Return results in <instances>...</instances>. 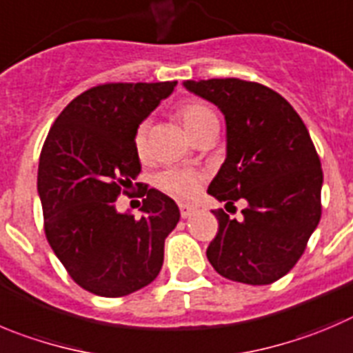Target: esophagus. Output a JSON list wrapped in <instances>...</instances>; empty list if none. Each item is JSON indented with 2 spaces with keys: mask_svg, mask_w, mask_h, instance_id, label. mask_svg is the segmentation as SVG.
Instances as JSON below:
<instances>
[{
  "mask_svg": "<svg viewBox=\"0 0 353 353\" xmlns=\"http://www.w3.org/2000/svg\"><path fill=\"white\" fill-rule=\"evenodd\" d=\"M196 210L195 205H190V203H179V212L181 217H190Z\"/></svg>",
  "mask_w": 353,
  "mask_h": 353,
  "instance_id": "1",
  "label": "esophagus"
}]
</instances>
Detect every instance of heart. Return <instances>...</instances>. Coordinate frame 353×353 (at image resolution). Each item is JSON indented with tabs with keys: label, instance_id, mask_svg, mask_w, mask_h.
Wrapping results in <instances>:
<instances>
[{
	"label": "heart",
	"instance_id": "b5f03b06",
	"mask_svg": "<svg viewBox=\"0 0 353 353\" xmlns=\"http://www.w3.org/2000/svg\"><path fill=\"white\" fill-rule=\"evenodd\" d=\"M176 118L183 123L186 132L195 139L207 127L217 123V117L207 104L196 101L183 102L176 110ZM146 123H141L134 132V150L141 158L146 157ZM205 183V174L196 169H184V167H170L157 176V186L163 193L176 199H192L200 192Z\"/></svg>",
	"mask_w": 353,
	"mask_h": 353
}]
</instances>
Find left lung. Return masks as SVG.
<instances>
[{"mask_svg": "<svg viewBox=\"0 0 353 353\" xmlns=\"http://www.w3.org/2000/svg\"><path fill=\"white\" fill-rule=\"evenodd\" d=\"M226 120V160L207 193L226 209L245 200L242 221L212 210L219 228L207 259L233 282L266 285L292 270L321 221L322 169L308 128L272 88L239 78L184 81Z\"/></svg>", "mask_w": 353, "mask_h": 353, "instance_id": "8db88e82", "label": "left lung"}]
</instances>
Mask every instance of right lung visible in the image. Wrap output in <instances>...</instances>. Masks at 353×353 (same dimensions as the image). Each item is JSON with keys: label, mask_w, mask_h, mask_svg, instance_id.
I'll list each match as a JSON object with an SVG mask.
<instances>
[{"label": "right lung", "mask_w": 353, "mask_h": 353, "mask_svg": "<svg viewBox=\"0 0 353 353\" xmlns=\"http://www.w3.org/2000/svg\"><path fill=\"white\" fill-rule=\"evenodd\" d=\"M174 87L176 81L88 88L62 110L41 148L45 235L69 276L92 294L139 291L163 265V243L179 221L176 202L144 186L136 219L117 212V199L130 193L141 172L134 132Z\"/></svg>", "instance_id": "right-lung-1"}]
</instances>
